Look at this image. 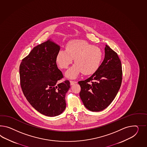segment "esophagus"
I'll return each instance as SVG.
<instances>
[{
	"label": "esophagus",
	"instance_id": "esophagus-1",
	"mask_svg": "<svg viewBox=\"0 0 147 147\" xmlns=\"http://www.w3.org/2000/svg\"><path fill=\"white\" fill-rule=\"evenodd\" d=\"M76 81H71V80L70 81V84H71V85H73L74 84H76Z\"/></svg>",
	"mask_w": 147,
	"mask_h": 147
}]
</instances>
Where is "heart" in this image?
Instances as JSON below:
<instances>
[{
	"instance_id": "1",
	"label": "heart",
	"mask_w": 147,
	"mask_h": 147,
	"mask_svg": "<svg viewBox=\"0 0 147 147\" xmlns=\"http://www.w3.org/2000/svg\"><path fill=\"white\" fill-rule=\"evenodd\" d=\"M74 58L76 63L66 74L70 78H76L81 73L85 75L94 74L99 68L103 58L100 48L84 40H73L66 45V49H61L57 56L60 67L66 69Z\"/></svg>"
}]
</instances>
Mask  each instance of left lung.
Instances as JSON below:
<instances>
[{
	"mask_svg": "<svg viewBox=\"0 0 147 147\" xmlns=\"http://www.w3.org/2000/svg\"><path fill=\"white\" fill-rule=\"evenodd\" d=\"M122 66L117 53L108 45L98 70L87 79L78 82L80 96L85 107L92 112L104 110L117 95L122 82Z\"/></svg>",
	"mask_w": 147,
	"mask_h": 147,
	"instance_id": "1",
	"label": "left lung"
}]
</instances>
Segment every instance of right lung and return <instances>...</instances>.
<instances>
[{"label": "right lung", "mask_w": 147, "mask_h": 147, "mask_svg": "<svg viewBox=\"0 0 147 147\" xmlns=\"http://www.w3.org/2000/svg\"><path fill=\"white\" fill-rule=\"evenodd\" d=\"M59 46L49 40L33 48L22 60L19 67L20 85L32 107L48 117L59 115L66 108L65 95L70 88L57 67Z\"/></svg>", "instance_id": "add662e5"}]
</instances>
